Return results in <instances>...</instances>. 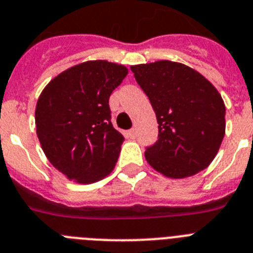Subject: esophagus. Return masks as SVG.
Masks as SVG:
<instances>
[{
  "label": "esophagus",
  "mask_w": 253,
  "mask_h": 253,
  "mask_svg": "<svg viewBox=\"0 0 253 253\" xmlns=\"http://www.w3.org/2000/svg\"><path fill=\"white\" fill-rule=\"evenodd\" d=\"M127 136L130 139H135L136 137V128H131V130L127 131Z\"/></svg>",
  "instance_id": "1"
}]
</instances>
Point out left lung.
I'll use <instances>...</instances> for the list:
<instances>
[{
    "label": "left lung",
    "instance_id": "obj_1",
    "mask_svg": "<svg viewBox=\"0 0 253 253\" xmlns=\"http://www.w3.org/2000/svg\"><path fill=\"white\" fill-rule=\"evenodd\" d=\"M131 71L158 122V140L145 149L150 166L173 179L205 169L224 139L221 95L202 74L175 61L133 65Z\"/></svg>",
    "mask_w": 253,
    "mask_h": 253
}]
</instances>
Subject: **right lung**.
Masks as SVG:
<instances>
[{"mask_svg":"<svg viewBox=\"0 0 253 253\" xmlns=\"http://www.w3.org/2000/svg\"><path fill=\"white\" fill-rule=\"evenodd\" d=\"M127 68L86 61L55 77L36 107V130L51 165L68 179L90 184L114 169L123 143L112 125L109 96Z\"/></svg>","mask_w":253,"mask_h":253,"instance_id":"obj_1","label":"right lung"}]
</instances>
